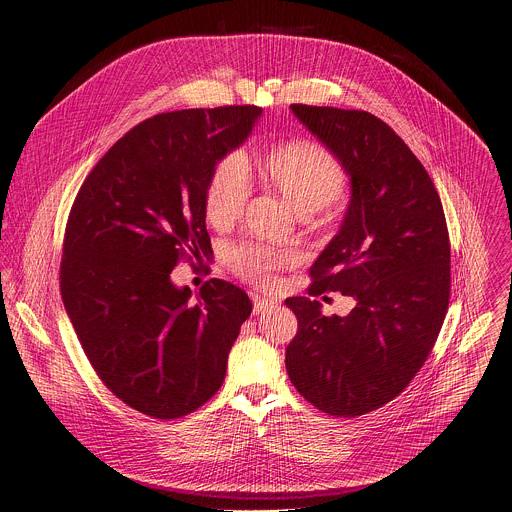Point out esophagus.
<instances>
[{
	"label": "esophagus",
	"mask_w": 512,
	"mask_h": 512,
	"mask_svg": "<svg viewBox=\"0 0 512 512\" xmlns=\"http://www.w3.org/2000/svg\"><path fill=\"white\" fill-rule=\"evenodd\" d=\"M253 312L255 314H263V312H267V310H273L275 306H277V302L275 300H269V298H263V296H255L253 298Z\"/></svg>",
	"instance_id": "esophagus-1"
}]
</instances>
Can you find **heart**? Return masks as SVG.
Masks as SVG:
<instances>
[{
    "label": "heart",
    "instance_id": "b5f03b06",
    "mask_svg": "<svg viewBox=\"0 0 512 512\" xmlns=\"http://www.w3.org/2000/svg\"><path fill=\"white\" fill-rule=\"evenodd\" d=\"M261 176L281 192L300 214H312L332 204L344 190L342 164L318 143L291 141L273 148L259 162ZM251 194L249 168L243 156L231 154L210 174L204 210L208 223L221 227L243 212ZM291 261V255L267 245H241L231 253L235 273L259 287H269L275 273Z\"/></svg>",
    "mask_w": 512,
    "mask_h": 512
}]
</instances>
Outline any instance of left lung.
Returning a JSON list of instances; mask_svg holds the SVG:
<instances>
[{
	"instance_id": "obj_1",
	"label": "left lung",
	"mask_w": 512,
	"mask_h": 512,
	"mask_svg": "<svg viewBox=\"0 0 512 512\" xmlns=\"http://www.w3.org/2000/svg\"><path fill=\"white\" fill-rule=\"evenodd\" d=\"M350 178L340 231L310 269L308 294L340 291L348 316L314 298H287L298 334L285 369L298 393L334 417L395 399L419 373L450 304V237L437 190L407 148L367 111L291 105Z\"/></svg>"
}]
</instances>
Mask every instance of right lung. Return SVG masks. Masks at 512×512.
Here are the masks:
<instances>
[{
  "instance_id": "obj_1",
  "label": "right lung",
  "mask_w": 512,
  "mask_h": 512,
  "mask_svg": "<svg viewBox=\"0 0 512 512\" xmlns=\"http://www.w3.org/2000/svg\"><path fill=\"white\" fill-rule=\"evenodd\" d=\"M255 105L145 119L97 162L70 208L60 294L105 387L154 419L196 411L218 389L251 300L206 281L196 302L170 273L210 251L204 196L214 166L251 135Z\"/></svg>"
}]
</instances>
